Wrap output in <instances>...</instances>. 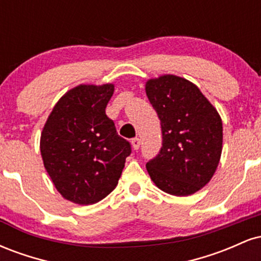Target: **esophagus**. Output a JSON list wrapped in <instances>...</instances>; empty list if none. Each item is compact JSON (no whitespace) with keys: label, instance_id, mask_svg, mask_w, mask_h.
<instances>
[{"label":"esophagus","instance_id":"obj_1","mask_svg":"<svg viewBox=\"0 0 261 261\" xmlns=\"http://www.w3.org/2000/svg\"><path fill=\"white\" fill-rule=\"evenodd\" d=\"M131 145H133V148L135 149V151H137L141 146V140L139 139V137H135V139L131 140Z\"/></svg>","mask_w":261,"mask_h":261}]
</instances>
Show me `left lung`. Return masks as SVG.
<instances>
[{
	"label": "left lung",
	"mask_w": 261,
	"mask_h": 261,
	"mask_svg": "<svg viewBox=\"0 0 261 261\" xmlns=\"http://www.w3.org/2000/svg\"><path fill=\"white\" fill-rule=\"evenodd\" d=\"M161 120L162 147L146 163L152 180L170 195L188 196L210 181L222 152V120L195 85L166 74L146 83Z\"/></svg>",
	"instance_id": "obj_1"
}]
</instances>
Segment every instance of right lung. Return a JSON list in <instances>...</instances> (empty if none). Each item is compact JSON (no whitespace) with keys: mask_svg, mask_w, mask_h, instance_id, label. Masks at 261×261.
I'll use <instances>...</instances> for the list:
<instances>
[{"mask_svg":"<svg viewBox=\"0 0 261 261\" xmlns=\"http://www.w3.org/2000/svg\"><path fill=\"white\" fill-rule=\"evenodd\" d=\"M113 85L71 89L54 107L43 128L45 169L65 199L79 205L100 201L118 185L131 145L116 133L106 108Z\"/></svg>","mask_w":261,"mask_h":261,"instance_id":"add662e5","label":"right lung"}]
</instances>
